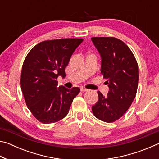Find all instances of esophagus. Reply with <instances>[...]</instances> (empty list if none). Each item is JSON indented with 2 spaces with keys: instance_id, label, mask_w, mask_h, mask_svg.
<instances>
[{
  "instance_id": "1",
  "label": "esophagus",
  "mask_w": 159,
  "mask_h": 159,
  "mask_svg": "<svg viewBox=\"0 0 159 159\" xmlns=\"http://www.w3.org/2000/svg\"><path fill=\"white\" fill-rule=\"evenodd\" d=\"M88 89H87V88H80V91H81V92H86V91H88Z\"/></svg>"
}]
</instances>
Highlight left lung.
<instances>
[{"instance_id": "obj_1", "label": "left lung", "mask_w": 159, "mask_h": 159, "mask_svg": "<svg viewBox=\"0 0 159 159\" xmlns=\"http://www.w3.org/2000/svg\"><path fill=\"white\" fill-rule=\"evenodd\" d=\"M102 57L101 74L109 88L107 96L98 91L99 100L92 107L95 116L107 123L124 115L135 98L138 65L130 48L114 37L91 38Z\"/></svg>"}]
</instances>
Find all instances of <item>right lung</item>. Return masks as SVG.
I'll return each mask as SVG.
<instances>
[{"label": "right lung", "mask_w": 159, "mask_h": 159, "mask_svg": "<svg viewBox=\"0 0 159 159\" xmlns=\"http://www.w3.org/2000/svg\"><path fill=\"white\" fill-rule=\"evenodd\" d=\"M82 39L49 40L32 48L24 61L21 89L28 109L45 124L57 122L68 114L80 88L58 87L57 77H64L65 68Z\"/></svg>", "instance_id": "obj_1"}]
</instances>
